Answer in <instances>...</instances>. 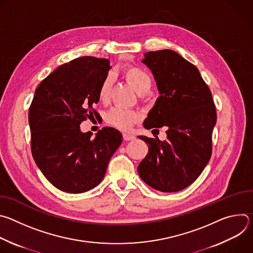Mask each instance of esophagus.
Here are the masks:
<instances>
[{"label":"esophagus","instance_id":"34e87169","mask_svg":"<svg viewBox=\"0 0 253 253\" xmlns=\"http://www.w3.org/2000/svg\"><path fill=\"white\" fill-rule=\"evenodd\" d=\"M123 139L125 141H130V140H134L135 136L133 134H129V133H124L123 134Z\"/></svg>","mask_w":253,"mask_h":253}]
</instances>
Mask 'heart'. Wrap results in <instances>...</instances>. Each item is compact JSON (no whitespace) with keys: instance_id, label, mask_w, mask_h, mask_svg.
I'll list each match as a JSON object with an SVG mask.
<instances>
[{"instance_id":"obj_1","label":"heart","mask_w":253,"mask_h":253,"mask_svg":"<svg viewBox=\"0 0 253 253\" xmlns=\"http://www.w3.org/2000/svg\"><path fill=\"white\" fill-rule=\"evenodd\" d=\"M124 76L133 89L139 94L146 93L151 87V77L147 72L138 67L129 66L124 69ZM112 88V78L110 75H106L101 81L98 88V98L101 102L106 103L109 100ZM141 116L137 111L131 109H124L121 107H114L107 112L105 116L106 122L123 131L129 130L135 123L140 120Z\"/></svg>"}]
</instances>
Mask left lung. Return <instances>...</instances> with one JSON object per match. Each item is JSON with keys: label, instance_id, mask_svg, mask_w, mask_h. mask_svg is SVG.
<instances>
[{"label": "left lung", "instance_id": "obj_1", "mask_svg": "<svg viewBox=\"0 0 253 253\" xmlns=\"http://www.w3.org/2000/svg\"><path fill=\"white\" fill-rule=\"evenodd\" d=\"M160 96L143 125L167 127V139L139 136L148 154L139 166L144 182L161 192H177L193 183L210 160L216 109L198 69L172 50L145 53Z\"/></svg>", "mask_w": 253, "mask_h": 253}]
</instances>
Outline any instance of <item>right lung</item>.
<instances>
[{"label": "right lung", "instance_id": "right-lung-1", "mask_svg": "<svg viewBox=\"0 0 253 253\" xmlns=\"http://www.w3.org/2000/svg\"><path fill=\"white\" fill-rule=\"evenodd\" d=\"M111 68L108 59L85 56L58 67L35 91L29 109L33 158L59 190L82 193L104 178L122 142L112 128L83 133L80 124L98 113V88Z\"/></svg>", "mask_w": 253, "mask_h": 253}]
</instances>
